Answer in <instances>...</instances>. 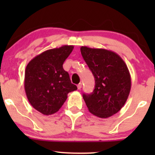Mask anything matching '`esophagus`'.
Returning <instances> with one entry per match:
<instances>
[{"mask_svg": "<svg viewBox=\"0 0 155 155\" xmlns=\"http://www.w3.org/2000/svg\"><path fill=\"white\" fill-rule=\"evenodd\" d=\"M77 88H78V90H80V89L81 88V83H79V84L77 85Z\"/></svg>", "mask_w": 155, "mask_h": 155, "instance_id": "34e87169", "label": "esophagus"}]
</instances>
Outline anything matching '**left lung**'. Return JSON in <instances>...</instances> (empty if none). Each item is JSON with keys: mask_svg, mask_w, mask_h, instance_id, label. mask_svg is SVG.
Masks as SVG:
<instances>
[{"mask_svg": "<svg viewBox=\"0 0 155 155\" xmlns=\"http://www.w3.org/2000/svg\"><path fill=\"white\" fill-rule=\"evenodd\" d=\"M81 53L94 78L95 89L83 94L88 110L100 118H108L123 107L131 89V78L127 65L114 51L81 47Z\"/></svg>", "mask_w": 155, "mask_h": 155, "instance_id": "8db88e82", "label": "left lung"}]
</instances>
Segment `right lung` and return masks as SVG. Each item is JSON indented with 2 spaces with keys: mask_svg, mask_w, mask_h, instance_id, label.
<instances>
[{
  "mask_svg": "<svg viewBox=\"0 0 155 155\" xmlns=\"http://www.w3.org/2000/svg\"><path fill=\"white\" fill-rule=\"evenodd\" d=\"M74 49L64 45L48 49L33 58L25 71V90L31 106L44 115L59 111L69 92L77 90L63 65Z\"/></svg>",
  "mask_w": 155,
  "mask_h": 155,
  "instance_id": "add662e5",
  "label": "right lung"
}]
</instances>
